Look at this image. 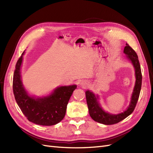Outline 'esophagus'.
Masks as SVG:
<instances>
[{
  "label": "esophagus",
  "mask_w": 153,
  "mask_h": 153,
  "mask_svg": "<svg viewBox=\"0 0 153 153\" xmlns=\"http://www.w3.org/2000/svg\"><path fill=\"white\" fill-rule=\"evenodd\" d=\"M82 85L83 86H85V84H82Z\"/></svg>",
  "instance_id": "1"
}]
</instances>
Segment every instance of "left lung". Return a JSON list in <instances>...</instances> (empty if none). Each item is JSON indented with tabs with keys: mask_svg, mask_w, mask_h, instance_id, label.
<instances>
[{
	"mask_svg": "<svg viewBox=\"0 0 153 153\" xmlns=\"http://www.w3.org/2000/svg\"><path fill=\"white\" fill-rule=\"evenodd\" d=\"M124 53L126 55L127 58L131 62L135 70L136 82L131 96V102L127 110H125L124 112L117 115L111 114L105 112L101 108L98 100H97L98 98V96H96L92 92L87 91L85 92V96L89 114L91 118L98 123L106 125L117 124L129 116L133 112L137 103L141 90L142 79L140 65L137 53L128 43L126 44V47H124Z\"/></svg>",
	"mask_w": 153,
	"mask_h": 153,
	"instance_id": "left-lung-1",
	"label": "left lung"
}]
</instances>
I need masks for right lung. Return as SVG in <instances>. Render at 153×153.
Masks as SVG:
<instances>
[{
	"label": "right lung",
	"instance_id": "add662e5",
	"mask_svg": "<svg viewBox=\"0 0 153 153\" xmlns=\"http://www.w3.org/2000/svg\"><path fill=\"white\" fill-rule=\"evenodd\" d=\"M18 59L13 75V89L16 103L29 121L42 126H52L65 116L67 105L76 85L57 87L50 96L35 98L27 94L21 80L23 55Z\"/></svg>",
	"mask_w": 153,
	"mask_h": 153
}]
</instances>
